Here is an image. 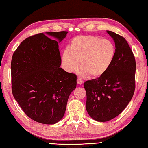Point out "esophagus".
<instances>
[{"label":"esophagus","instance_id":"obj_1","mask_svg":"<svg viewBox=\"0 0 148 148\" xmlns=\"http://www.w3.org/2000/svg\"><path fill=\"white\" fill-rule=\"evenodd\" d=\"M82 83H83V81H82V80H81V79H79V78L77 79V84H82Z\"/></svg>","mask_w":148,"mask_h":148}]
</instances>
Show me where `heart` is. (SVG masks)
Returning <instances> with one entry per match:
<instances>
[{"mask_svg":"<svg viewBox=\"0 0 148 148\" xmlns=\"http://www.w3.org/2000/svg\"><path fill=\"white\" fill-rule=\"evenodd\" d=\"M116 52L112 41L93 35L79 36L71 41L69 49L63 51L62 60L68 71H77L81 62L82 73L97 78L112 66Z\"/></svg>","mask_w":148,"mask_h":148,"instance_id":"heart-1","label":"heart"}]
</instances>
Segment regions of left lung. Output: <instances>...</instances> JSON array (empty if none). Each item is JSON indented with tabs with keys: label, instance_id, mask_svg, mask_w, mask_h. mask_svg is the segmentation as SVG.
<instances>
[{
	"label": "left lung",
	"instance_id": "obj_1",
	"mask_svg": "<svg viewBox=\"0 0 148 148\" xmlns=\"http://www.w3.org/2000/svg\"><path fill=\"white\" fill-rule=\"evenodd\" d=\"M107 32L115 42L114 60L103 75L84 83L87 112L90 117L101 122L120 114L135 90L136 61L133 51L123 36L112 31Z\"/></svg>",
	"mask_w": 148,
	"mask_h": 148
}]
</instances>
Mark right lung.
<instances>
[{"label": "right lung", "mask_w": 148, "mask_h": 148, "mask_svg": "<svg viewBox=\"0 0 148 148\" xmlns=\"http://www.w3.org/2000/svg\"><path fill=\"white\" fill-rule=\"evenodd\" d=\"M67 31L40 33L26 38L13 54L12 91L25 114L44 124L63 118L69 96L77 86V75L60 67L58 42Z\"/></svg>", "instance_id": "1"}]
</instances>
